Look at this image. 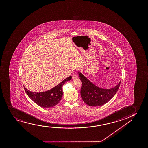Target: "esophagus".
I'll return each instance as SVG.
<instances>
[{
	"mask_svg": "<svg viewBox=\"0 0 148 148\" xmlns=\"http://www.w3.org/2000/svg\"><path fill=\"white\" fill-rule=\"evenodd\" d=\"M72 78L73 79H76L78 77V76H77V75H76V74H73L72 75Z\"/></svg>",
	"mask_w": 148,
	"mask_h": 148,
	"instance_id": "esophagus-1",
	"label": "esophagus"
}]
</instances>
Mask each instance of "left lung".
Returning <instances> with one entry per match:
<instances>
[{
	"mask_svg": "<svg viewBox=\"0 0 148 148\" xmlns=\"http://www.w3.org/2000/svg\"><path fill=\"white\" fill-rule=\"evenodd\" d=\"M82 82L81 96L82 100L90 106H100L109 102L116 94L120 85L121 81L115 87L105 89L98 87L86 78L84 75L79 73Z\"/></svg>",
	"mask_w": 148,
	"mask_h": 148,
	"instance_id": "left-lung-1",
	"label": "left lung"
}]
</instances>
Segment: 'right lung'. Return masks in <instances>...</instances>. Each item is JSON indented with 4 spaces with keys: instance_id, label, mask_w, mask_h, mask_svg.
Wrapping results in <instances>:
<instances>
[{
    "instance_id": "add662e5",
    "label": "right lung",
    "mask_w": 148,
    "mask_h": 148,
    "mask_svg": "<svg viewBox=\"0 0 148 148\" xmlns=\"http://www.w3.org/2000/svg\"><path fill=\"white\" fill-rule=\"evenodd\" d=\"M72 77H68L65 80L48 91L40 93H35L28 90L25 87L24 90L26 94L37 105L43 108H50L56 105L63 95L62 86L68 81L71 80Z\"/></svg>"
}]
</instances>
